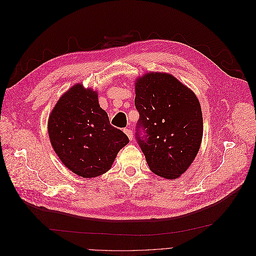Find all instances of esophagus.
I'll return each instance as SVG.
<instances>
[{
  "label": "esophagus",
  "instance_id": "1",
  "mask_svg": "<svg viewBox=\"0 0 256 256\" xmlns=\"http://www.w3.org/2000/svg\"><path fill=\"white\" fill-rule=\"evenodd\" d=\"M124 131L127 134V136L129 138V140H133V132H132V130L131 129H124Z\"/></svg>",
  "mask_w": 256,
  "mask_h": 256
}]
</instances>
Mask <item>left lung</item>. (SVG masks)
Here are the masks:
<instances>
[{"instance_id":"8db88e82","label":"left lung","mask_w":256,"mask_h":256,"mask_svg":"<svg viewBox=\"0 0 256 256\" xmlns=\"http://www.w3.org/2000/svg\"><path fill=\"white\" fill-rule=\"evenodd\" d=\"M134 104L140 114L136 140L150 170L165 178H178L202 144L198 99L172 75L150 72L135 84Z\"/></svg>"}]
</instances>
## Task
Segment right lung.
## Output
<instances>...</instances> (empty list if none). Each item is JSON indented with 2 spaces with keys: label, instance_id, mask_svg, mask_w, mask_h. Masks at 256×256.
Wrapping results in <instances>:
<instances>
[{
  "label": "right lung",
  "instance_id": "add662e5",
  "mask_svg": "<svg viewBox=\"0 0 256 256\" xmlns=\"http://www.w3.org/2000/svg\"><path fill=\"white\" fill-rule=\"evenodd\" d=\"M48 135L60 160L82 178L110 170L127 135L110 123L106 112L91 88L78 84L58 99L48 118Z\"/></svg>",
  "mask_w": 256,
  "mask_h": 256
}]
</instances>
